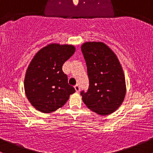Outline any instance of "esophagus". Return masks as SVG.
Returning a JSON list of instances; mask_svg holds the SVG:
<instances>
[{
	"instance_id": "34e87169",
	"label": "esophagus",
	"mask_w": 153,
	"mask_h": 153,
	"mask_svg": "<svg viewBox=\"0 0 153 153\" xmlns=\"http://www.w3.org/2000/svg\"><path fill=\"white\" fill-rule=\"evenodd\" d=\"M74 88H75V90H76V91L77 93H79V91H80V86H79V85H76L74 86Z\"/></svg>"
}]
</instances>
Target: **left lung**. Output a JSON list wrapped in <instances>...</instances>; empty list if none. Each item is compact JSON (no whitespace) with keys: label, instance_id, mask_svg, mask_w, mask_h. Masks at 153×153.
<instances>
[{"label":"left lung","instance_id":"left-lung-1","mask_svg":"<svg viewBox=\"0 0 153 153\" xmlns=\"http://www.w3.org/2000/svg\"><path fill=\"white\" fill-rule=\"evenodd\" d=\"M86 62L89 88L82 91L86 106L102 116L119 108L125 97V78L115 53L102 42H86L82 45Z\"/></svg>","mask_w":153,"mask_h":153}]
</instances>
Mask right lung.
Wrapping results in <instances>:
<instances>
[{"label":"right lung","instance_id":"1","mask_svg":"<svg viewBox=\"0 0 153 153\" xmlns=\"http://www.w3.org/2000/svg\"><path fill=\"white\" fill-rule=\"evenodd\" d=\"M74 52V45L52 43L41 48L31 59L24 89L28 100L37 111L46 113L56 111L75 92L62 68Z\"/></svg>","mask_w":153,"mask_h":153}]
</instances>
